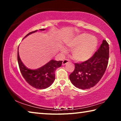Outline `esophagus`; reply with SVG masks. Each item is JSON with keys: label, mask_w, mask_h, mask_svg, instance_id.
Wrapping results in <instances>:
<instances>
[{"label": "esophagus", "mask_w": 121, "mask_h": 121, "mask_svg": "<svg viewBox=\"0 0 121 121\" xmlns=\"http://www.w3.org/2000/svg\"><path fill=\"white\" fill-rule=\"evenodd\" d=\"M69 62V60H67V59H65V60H64L62 62V65H66L67 63H68Z\"/></svg>", "instance_id": "obj_1"}]
</instances>
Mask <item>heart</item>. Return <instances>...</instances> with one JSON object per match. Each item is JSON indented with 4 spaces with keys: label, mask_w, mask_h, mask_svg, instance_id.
<instances>
[{
    "label": "heart",
    "mask_w": 121,
    "mask_h": 121,
    "mask_svg": "<svg viewBox=\"0 0 121 121\" xmlns=\"http://www.w3.org/2000/svg\"><path fill=\"white\" fill-rule=\"evenodd\" d=\"M97 40L95 37L86 34L76 35L66 42V45L72 50L73 59L78 62H84L93 56L97 47ZM62 53L66 52L64 47H61Z\"/></svg>",
    "instance_id": "b5f03b06"
}]
</instances>
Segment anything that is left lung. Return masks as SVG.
<instances>
[{"label":"left lung","instance_id":"obj_1","mask_svg":"<svg viewBox=\"0 0 121 121\" xmlns=\"http://www.w3.org/2000/svg\"><path fill=\"white\" fill-rule=\"evenodd\" d=\"M109 60V45L103 40L99 48L89 60L75 63V69L69 75L73 84L85 90L93 87L99 82L105 73Z\"/></svg>","mask_w":121,"mask_h":121}]
</instances>
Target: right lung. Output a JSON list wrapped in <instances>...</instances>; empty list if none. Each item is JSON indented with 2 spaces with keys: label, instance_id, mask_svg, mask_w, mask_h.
<instances>
[{
  "label": "right lung",
  "instance_id": "add662e5",
  "mask_svg": "<svg viewBox=\"0 0 121 121\" xmlns=\"http://www.w3.org/2000/svg\"><path fill=\"white\" fill-rule=\"evenodd\" d=\"M40 30L43 31L45 29ZM37 31V30L29 32L24 38ZM17 61L20 71L26 82L32 87L38 89H46L52 84L55 79L56 69L61 67L62 63V61L51 60L39 68L35 70L30 69L26 67L22 62L19 56V51H17Z\"/></svg>",
  "mask_w": 121,
  "mask_h": 121
}]
</instances>
